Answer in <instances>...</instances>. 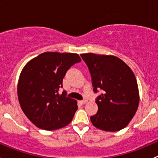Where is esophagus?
<instances>
[{"label":"esophagus","mask_w":158,"mask_h":158,"mask_svg":"<svg viewBox=\"0 0 158 158\" xmlns=\"http://www.w3.org/2000/svg\"><path fill=\"white\" fill-rule=\"evenodd\" d=\"M79 102L81 103V104H85V103L88 102V100L87 99H83V100H81V101H79Z\"/></svg>","instance_id":"1"}]
</instances>
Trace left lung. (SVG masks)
<instances>
[{"label":"left lung","mask_w":158,"mask_h":158,"mask_svg":"<svg viewBox=\"0 0 158 158\" xmlns=\"http://www.w3.org/2000/svg\"><path fill=\"white\" fill-rule=\"evenodd\" d=\"M91 73L98 110L91 116L92 125L105 131H118L127 126L139 105V91L135 74L121 59L111 55L81 54Z\"/></svg>","instance_id":"obj_1"}]
</instances>
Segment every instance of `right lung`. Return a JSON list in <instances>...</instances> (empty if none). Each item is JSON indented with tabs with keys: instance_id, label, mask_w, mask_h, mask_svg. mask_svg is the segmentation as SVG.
I'll use <instances>...</instances> for the list:
<instances>
[{
	"instance_id": "right-lung-1",
	"label": "right lung",
	"mask_w": 158,
	"mask_h": 158,
	"mask_svg": "<svg viewBox=\"0 0 158 158\" xmlns=\"http://www.w3.org/2000/svg\"><path fill=\"white\" fill-rule=\"evenodd\" d=\"M81 58L71 52H46L30 60L20 73L17 95L22 111L38 128L47 131L66 126L78 109L76 100L61 95L67 70Z\"/></svg>"
}]
</instances>
